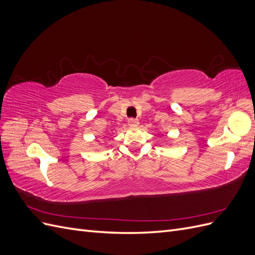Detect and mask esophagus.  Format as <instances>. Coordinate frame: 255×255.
I'll return each instance as SVG.
<instances>
[{"instance_id":"34e87169","label":"esophagus","mask_w":255,"mask_h":255,"mask_svg":"<svg viewBox=\"0 0 255 255\" xmlns=\"http://www.w3.org/2000/svg\"><path fill=\"white\" fill-rule=\"evenodd\" d=\"M128 123L129 127H137L138 125H139V121H138V119H135V118H129L128 120Z\"/></svg>"}]
</instances>
